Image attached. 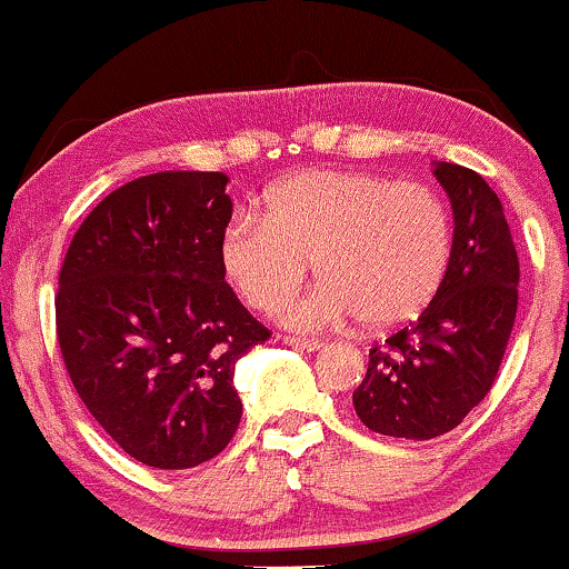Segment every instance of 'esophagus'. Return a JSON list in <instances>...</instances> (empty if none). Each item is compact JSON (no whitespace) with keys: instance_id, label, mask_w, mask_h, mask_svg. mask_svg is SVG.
I'll return each instance as SVG.
<instances>
[{"instance_id":"1","label":"esophagus","mask_w":569,"mask_h":569,"mask_svg":"<svg viewBox=\"0 0 569 569\" xmlns=\"http://www.w3.org/2000/svg\"><path fill=\"white\" fill-rule=\"evenodd\" d=\"M284 342H287V345H292V348H298V350H308V352H313V350H321V348H323L321 339H313V337H284Z\"/></svg>"}]
</instances>
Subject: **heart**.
I'll list each match as a JSON object with an SVG mask.
<instances>
[{
	"instance_id": "heart-1",
	"label": "heart",
	"mask_w": 569,
	"mask_h": 569,
	"mask_svg": "<svg viewBox=\"0 0 569 569\" xmlns=\"http://www.w3.org/2000/svg\"><path fill=\"white\" fill-rule=\"evenodd\" d=\"M452 213L437 190L371 172L308 169L263 196V217L240 213L219 240L224 277L256 311H277L308 267L323 284L284 311L311 329L358 316L395 327L423 311L452 258Z\"/></svg>"
}]
</instances>
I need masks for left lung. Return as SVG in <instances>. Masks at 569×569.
<instances>
[{
	"mask_svg": "<svg viewBox=\"0 0 569 569\" xmlns=\"http://www.w3.org/2000/svg\"><path fill=\"white\" fill-rule=\"evenodd\" d=\"M455 211L452 258L416 321L368 350L352 392L358 418L383 437L426 441L452 431L489 395L515 313L520 263L499 196L473 169H433Z\"/></svg>",
	"mask_w": 569,
	"mask_h": 569,
	"instance_id": "8db88e82",
	"label": "left lung"
}]
</instances>
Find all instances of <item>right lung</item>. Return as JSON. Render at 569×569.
<instances>
[{
  "label": "right lung",
  "instance_id": "obj_1",
  "mask_svg": "<svg viewBox=\"0 0 569 569\" xmlns=\"http://www.w3.org/2000/svg\"><path fill=\"white\" fill-rule=\"evenodd\" d=\"M227 180L157 172L112 190L59 269L57 339L72 387L149 468H196L230 445L242 416L234 363L271 337L221 271Z\"/></svg>",
  "mask_w": 569,
  "mask_h": 569
}]
</instances>
